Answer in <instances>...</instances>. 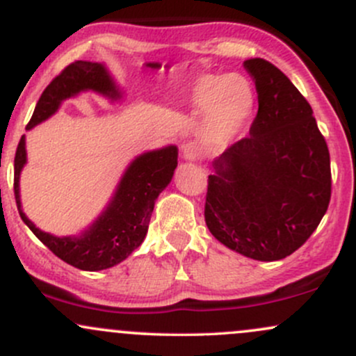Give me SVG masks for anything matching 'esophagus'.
<instances>
[{"label":"esophagus","instance_id":"34e87169","mask_svg":"<svg viewBox=\"0 0 356 356\" xmlns=\"http://www.w3.org/2000/svg\"><path fill=\"white\" fill-rule=\"evenodd\" d=\"M181 151H183V158L188 159V161H197L200 154H202V151H200V147L195 145V143H186V145H183Z\"/></svg>","mask_w":356,"mask_h":356}]
</instances>
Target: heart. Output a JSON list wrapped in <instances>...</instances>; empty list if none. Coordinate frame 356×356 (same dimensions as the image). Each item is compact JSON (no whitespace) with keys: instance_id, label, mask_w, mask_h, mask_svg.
<instances>
[{"instance_id":"1","label":"heart","mask_w":356,"mask_h":356,"mask_svg":"<svg viewBox=\"0 0 356 356\" xmlns=\"http://www.w3.org/2000/svg\"><path fill=\"white\" fill-rule=\"evenodd\" d=\"M191 99L200 111L207 113V131L217 145L230 141L241 133L255 102L250 82L237 74L200 79Z\"/></svg>"}]
</instances>
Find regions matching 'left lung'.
<instances>
[{
	"mask_svg": "<svg viewBox=\"0 0 356 356\" xmlns=\"http://www.w3.org/2000/svg\"><path fill=\"white\" fill-rule=\"evenodd\" d=\"M259 111L209 175L205 222L217 241L255 261L296 252L326 213L330 151L305 95L264 58L243 62Z\"/></svg>",
	"mask_w": 356,
	"mask_h": 356,
	"instance_id": "8db88e82",
	"label": "left lung"
}]
</instances>
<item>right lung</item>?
<instances>
[{
  "label": "right lung",
  "mask_w": 356,
  "mask_h": 356,
  "mask_svg": "<svg viewBox=\"0 0 356 356\" xmlns=\"http://www.w3.org/2000/svg\"><path fill=\"white\" fill-rule=\"evenodd\" d=\"M97 90L109 97H119L109 74L101 63L72 62L51 81L38 99L26 129L45 121L58 109L63 99L81 90ZM178 151L175 146L151 151L136 158L121 179L115 197L99 220L81 237H54L42 232L26 218L19 203V171L26 163L25 136L19 139L15 154V200L19 217L40 242L67 264L82 270H102L119 264L138 249L146 237L151 213L158 195L166 188L177 168Z\"/></svg>",
  "instance_id": "add662e5"
}]
</instances>
